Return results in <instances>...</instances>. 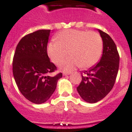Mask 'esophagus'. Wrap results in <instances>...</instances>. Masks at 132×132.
I'll list each match as a JSON object with an SVG mask.
<instances>
[{
  "label": "esophagus",
  "instance_id": "obj_1",
  "mask_svg": "<svg viewBox=\"0 0 132 132\" xmlns=\"http://www.w3.org/2000/svg\"><path fill=\"white\" fill-rule=\"evenodd\" d=\"M70 73H71L70 72H63V75H64V76L68 75H70Z\"/></svg>",
  "mask_w": 132,
  "mask_h": 132
}]
</instances>
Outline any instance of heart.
Segmentation results:
<instances>
[{"label":"heart","mask_w":132,"mask_h":132,"mask_svg":"<svg viewBox=\"0 0 132 132\" xmlns=\"http://www.w3.org/2000/svg\"><path fill=\"white\" fill-rule=\"evenodd\" d=\"M56 42L49 43L47 52L53 64L58 65L66 58L61 68L70 71L77 67L86 69L94 66L101 57L103 51V40L95 31L65 30L55 36Z\"/></svg>","instance_id":"b5f03b06"}]
</instances>
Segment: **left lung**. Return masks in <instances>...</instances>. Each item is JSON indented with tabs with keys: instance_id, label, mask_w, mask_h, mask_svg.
<instances>
[{
	"instance_id": "left-lung-1",
	"label": "left lung",
	"mask_w": 132,
	"mask_h": 132,
	"mask_svg": "<svg viewBox=\"0 0 132 132\" xmlns=\"http://www.w3.org/2000/svg\"><path fill=\"white\" fill-rule=\"evenodd\" d=\"M103 40V53L100 61L89 70L81 73L82 81L77 87L79 95L89 103L103 99L114 86L119 66L117 46L108 34L99 30Z\"/></svg>"
}]
</instances>
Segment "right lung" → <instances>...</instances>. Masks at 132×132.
<instances>
[{"mask_svg":"<svg viewBox=\"0 0 132 132\" xmlns=\"http://www.w3.org/2000/svg\"><path fill=\"white\" fill-rule=\"evenodd\" d=\"M50 30H39L26 35L17 45L13 59V74L21 94L35 104L45 102L56 88L62 74L57 70L47 52Z\"/></svg>","mask_w":132,"mask_h":132,"instance_id":"add662e5","label":"right lung"}]
</instances>
